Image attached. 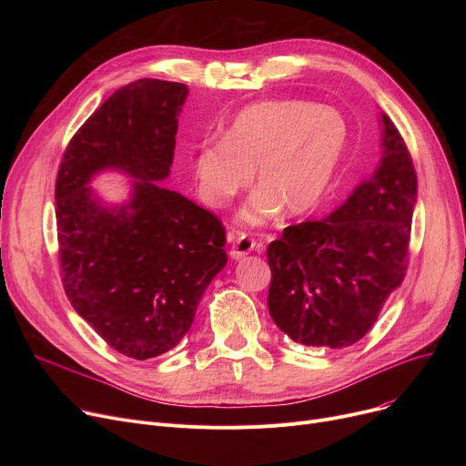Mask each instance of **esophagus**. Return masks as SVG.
<instances>
[{
    "mask_svg": "<svg viewBox=\"0 0 466 466\" xmlns=\"http://www.w3.org/2000/svg\"><path fill=\"white\" fill-rule=\"evenodd\" d=\"M230 257L232 258H243L246 255H249L253 249L258 248V241L248 234H230Z\"/></svg>",
    "mask_w": 466,
    "mask_h": 466,
    "instance_id": "obj_1",
    "label": "esophagus"
}]
</instances>
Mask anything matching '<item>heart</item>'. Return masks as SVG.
I'll use <instances>...</instances> for the list:
<instances>
[{
	"instance_id": "heart-1",
	"label": "heart",
	"mask_w": 466,
	"mask_h": 466,
	"mask_svg": "<svg viewBox=\"0 0 466 466\" xmlns=\"http://www.w3.org/2000/svg\"><path fill=\"white\" fill-rule=\"evenodd\" d=\"M350 139L339 111L306 100H266L243 107L223 137L206 139L192 169L200 198L225 208L253 181L260 188L241 211L264 225L281 208L290 215L311 209L325 194Z\"/></svg>"
}]
</instances>
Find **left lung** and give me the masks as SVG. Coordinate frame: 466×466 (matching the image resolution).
Listing matches in <instances>:
<instances>
[{
  "instance_id": "1",
  "label": "left lung",
  "mask_w": 466,
  "mask_h": 466,
  "mask_svg": "<svg viewBox=\"0 0 466 466\" xmlns=\"http://www.w3.org/2000/svg\"><path fill=\"white\" fill-rule=\"evenodd\" d=\"M383 158L370 181L323 220L290 225L266 249L268 309L304 346H353L406 276L418 176L387 115Z\"/></svg>"
}]
</instances>
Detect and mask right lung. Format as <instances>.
Segmentation results:
<instances>
[{
	"mask_svg": "<svg viewBox=\"0 0 466 466\" xmlns=\"http://www.w3.org/2000/svg\"><path fill=\"white\" fill-rule=\"evenodd\" d=\"M185 97V85L160 79L118 88L69 139L56 176L66 297L109 348L137 360L179 344L228 260L220 218L158 183L174 160ZM104 167L138 179L118 212L97 207L86 187Z\"/></svg>",
	"mask_w": 466,
	"mask_h": 466,
	"instance_id": "obj_1",
	"label": "right lung"
}]
</instances>
